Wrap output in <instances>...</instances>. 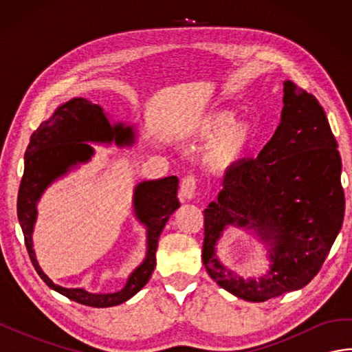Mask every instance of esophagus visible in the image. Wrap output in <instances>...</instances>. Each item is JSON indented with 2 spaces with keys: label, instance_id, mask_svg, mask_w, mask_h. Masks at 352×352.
Returning a JSON list of instances; mask_svg holds the SVG:
<instances>
[{
  "label": "esophagus",
  "instance_id": "obj_1",
  "mask_svg": "<svg viewBox=\"0 0 352 352\" xmlns=\"http://www.w3.org/2000/svg\"><path fill=\"white\" fill-rule=\"evenodd\" d=\"M195 190H197V178L193 175H188L183 178L182 182V188L180 193L183 199H192L195 197Z\"/></svg>",
  "mask_w": 352,
  "mask_h": 352
}]
</instances>
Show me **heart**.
I'll list each match as a JSON object with an SVG mask.
<instances>
[{
  "instance_id": "obj_1",
  "label": "heart",
  "mask_w": 352,
  "mask_h": 352,
  "mask_svg": "<svg viewBox=\"0 0 352 352\" xmlns=\"http://www.w3.org/2000/svg\"><path fill=\"white\" fill-rule=\"evenodd\" d=\"M192 131L199 136L218 134L212 148V159L218 163L230 162L245 151L252 139V126L245 119H234L233 111L213 110L192 122Z\"/></svg>"
}]
</instances>
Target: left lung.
Here are the masks:
<instances>
[{"instance_id":"obj_1","label":"left lung","mask_w":352,"mask_h":352,"mask_svg":"<svg viewBox=\"0 0 352 352\" xmlns=\"http://www.w3.org/2000/svg\"><path fill=\"white\" fill-rule=\"evenodd\" d=\"M281 122L254 159L231 164L218 201L204 210L203 263L242 300L263 302L309 284L330 252L345 214L342 160L325 111L311 94L284 81ZM227 225L254 229L272 248V266L243 280L215 257Z\"/></svg>"}]
</instances>
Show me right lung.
I'll return each instance as SVG.
<instances>
[{
	"label": "right lung",
	"instance_id": "right-lung-1",
	"mask_svg": "<svg viewBox=\"0 0 352 352\" xmlns=\"http://www.w3.org/2000/svg\"><path fill=\"white\" fill-rule=\"evenodd\" d=\"M86 142H102L116 145H133V126L111 125L102 109L86 98H72L62 104L48 121H43L27 146L24 175L18 192V219L24 233L30 260L47 286L63 296L89 307H113L130 300L148 283L155 267V251L162 230L169 216L180 207L177 198L178 178L170 175L160 180L144 182L134 189L133 207L136 218L146 226V257L126 280L124 289L115 294H89L85 289H66L52 283L37 263L33 250V227L37 216L36 204L43 190L68 172L77 162H87L94 148Z\"/></svg>",
	"mask_w": 352,
	"mask_h": 352
}]
</instances>
